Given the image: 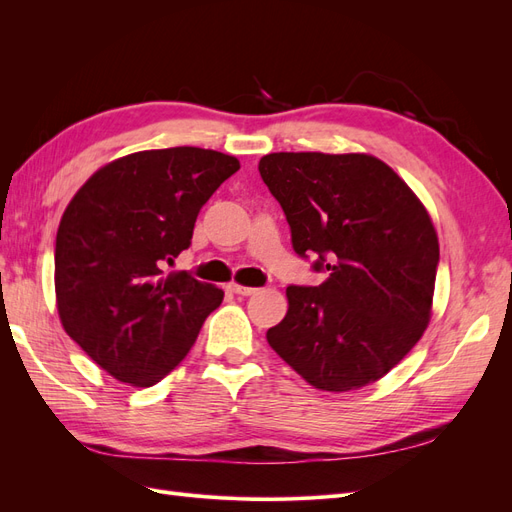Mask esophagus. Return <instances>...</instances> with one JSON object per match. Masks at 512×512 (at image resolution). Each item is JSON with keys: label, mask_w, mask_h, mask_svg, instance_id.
Listing matches in <instances>:
<instances>
[{"label": "esophagus", "mask_w": 512, "mask_h": 512, "mask_svg": "<svg viewBox=\"0 0 512 512\" xmlns=\"http://www.w3.org/2000/svg\"><path fill=\"white\" fill-rule=\"evenodd\" d=\"M228 288H230V292L239 294V297H252V294L256 292V288H252V286H241V284H230Z\"/></svg>", "instance_id": "1"}]
</instances>
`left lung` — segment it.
I'll return each instance as SVG.
<instances>
[{"label": "left lung", "mask_w": 512, "mask_h": 512, "mask_svg": "<svg viewBox=\"0 0 512 512\" xmlns=\"http://www.w3.org/2000/svg\"><path fill=\"white\" fill-rule=\"evenodd\" d=\"M260 177L282 205L292 247L316 254L320 286H288L269 346L322 391L380 380L427 329L440 262L427 209L367 153H269Z\"/></svg>", "instance_id": "8db88e82"}]
</instances>
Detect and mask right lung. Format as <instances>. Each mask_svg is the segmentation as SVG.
<instances>
[{
    "mask_svg": "<svg viewBox=\"0 0 512 512\" xmlns=\"http://www.w3.org/2000/svg\"><path fill=\"white\" fill-rule=\"evenodd\" d=\"M239 170L200 147L130 153L74 194L55 241L57 312L104 371L153 386L194 346L224 292L166 265L188 250L198 211Z\"/></svg>",
    "mask_w": 512,
    "mask_h": 512,
    "instance_id": "obj_1",
    "label": "right lung"
}]
</instances>
